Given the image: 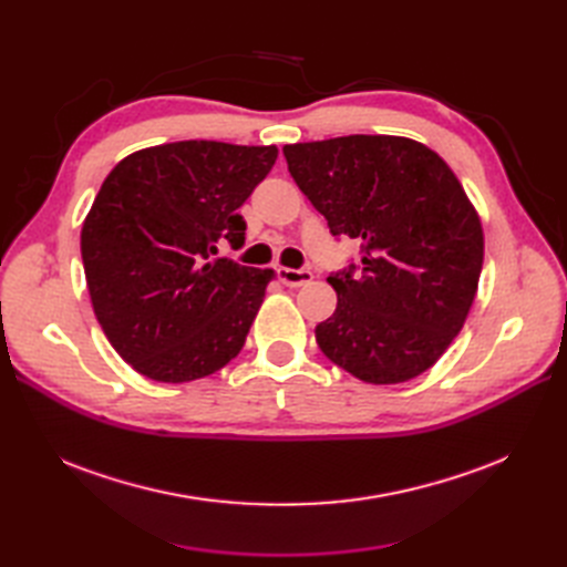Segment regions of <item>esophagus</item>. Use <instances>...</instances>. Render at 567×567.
<instances>
[{"instance_id":"34e87169","label":"esophagus","mask_w":567,"mask_h":567,"mask_svg":"<svg viewBox=\"0 0 567 567\" xmlns=\"http://www.w3.org/2000/svg\"><path fill=\"white\" fill-rule=\"evenodd\" d=\"M277 274H279V281H281L284 286H290V288H298V286H305V284L312 281V271H310V269L279 267Z\"/></svg>"}]
</instances>
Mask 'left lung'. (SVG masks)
I'll list each match as a JSON object with an SVG mask.
<instances>
[{
    "label": "left lung",
    "mask_w": 567,
    "mask_h": 567,
    "mask_svg": "<svg viewBox=\"0 0 567 567\" xmlns=\"http://www.w3.org/2000/svg\"><path fill=\"white\" fill-rule=\"evenodd\" d=\"M288 173L362 260L331 271L336 312L315 336L373 385L416 379L452 346L483 271V227L435 151L388 134L284 146Z\"/></svg>",
    "instance_id": "1"
}]
</instances>
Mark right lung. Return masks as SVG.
Returning <instances> with one entry per match:
<instances>
[{"mask_svg": "<svg viewBox=\"0 0 567 567\" xmlns=\"http://www.w3.org/2000/svg\"><path fill=\"white\" fill-rule=\"evenodd\" d=\"M277 146L175 142L136 151L101 184L80 248L94 315L115 352L158 383L219 371L241 352L271 269L246 244L248 200Z\"/></svg>", "mask_w": 567, "mask_h": 567, "instance_id": "add662e5", "label": "right lung"}]
</instances>
